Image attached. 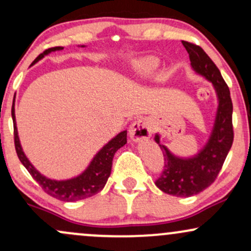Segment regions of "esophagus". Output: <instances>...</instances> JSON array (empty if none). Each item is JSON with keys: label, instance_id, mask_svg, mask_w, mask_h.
I'll return each mask as SVG.
<instances>
[{"label": "esophagus", "instance_id": "34e87169", "mask_svg": "<svg viewBox=\"0 0 251 251\" xmlns=\"http://www.w3.org/2000/svg\"><path fill=\"white\" fill-rule=\"evenodd\" d=\"M129 137L133 142H140L143 139H148L152 134V125L146 118H139L132 123L128 131Z\"/></svg>", "mask_w": 251, "mask_h": 251}]
</instances>
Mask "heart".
Instances as JSON below:
<instances>
[{
    "mask_svg": "<svg viewBox=\"0 0 251 251\" xmlns=\"http://www.w3.org/2000/svg\"><path fill=\"white\" fill-rule=\"evenodd\" d=\"M158 66V60L155 57L148 56L143 57V59L138 60L135 62V72L139 76H146L149 74H151Z\"/></svg>",
    "mask_w": 251,
    "mask_h": 251,
    "instance_id": "heart-1",
    "label": "heart"
}]
</instances>
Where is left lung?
<instances>
[{
	"label": "left lung",
	"instance_id": "1",
	"mask_svg": "<svg viewBox=\"0 0 251 251\" xmlns=\"http://www.w3.org/2000/svg\"><path fill=\"white\" fill-rule=\"evenodd\" d=\"M181 43L188 50L194 71L214 85L218 98L211 135L197 155L192 158L176 157L165 146L160 145L159 135L154 137L164 155V170L155 180V185L165 194L190 197L205 190L217 178L234 142V127L230 91L220 70L200 46L188 41Z\"/></svg>",
	"mask_w": 251,
	"mask_h": 251
}]
</instances>
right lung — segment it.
<instances>
[{"instance_id":"right-lung-1","label":"right lung","mask_w":251,"mask_h":251,"mask_svg":"<svg viewBox=\"0 0 251 251\" xmlns=\"http://www.w3.org/2000/svg\"><path fill=\"white\" fill-rule=\"evenodd\" d=\"M62 47H53L46 50L43 53L40 54L39 56L34 60L33 65L35 62L41 60L43 56L50 54V51L61 50ZM11 117H13L14 123V143H15V150L17 157H19L20 162L24 164V166L28 170L31 177L35 179L39 185L41 186L43 191L48 194L51 197L56 198V200L63 201H75L80 200H85V198L92 197V196L97 195L98 192L101 191L105 186L106 181H107L109 175H111L112 170V162H113V157L116 152L122 146L127 143V131L120 132L119 134L116 135L112 140L106 144L103 148L100 150L93 158L88 168L82 172L81 175L77 176L75 178L67 180H54L50 178L45 177L40 174L37 170L31 165L28 158L25 157L20 144L19 134H17L16 127V120H15V108L11 107Z\"/></svg>"}]
</instances>
